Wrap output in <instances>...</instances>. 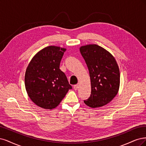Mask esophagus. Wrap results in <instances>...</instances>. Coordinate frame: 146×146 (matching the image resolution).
<instances>
[{"mask_svg":"<svg viewBox=\"0 0 146 146\" xmlns=\"http://www.w3.org/2000/svg\"><path fill=\"white\" fill-rule=\"evenodd\" d=\"M78 88H79V84H76V85H74V86H73V88L75 90H78Z\"/></svg>","mask_w":146,"mask_h":146,"instance_id":"esophagus-1","label":"esophagus"}]
</instances>
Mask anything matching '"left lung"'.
Segmentation results:
<instances>
[{
  "mask_svg": "<svg viewBox=\"0 0 146 146\" xmlns=\"http://www.w3.org/2000/svg\"><path fill=\"white\" fill-rule=\"evenodd\" d=\"M90 74L91 95L84 102L88 107L97 108L109 103L117 95L120 73L115 59L108 51L96 44L80 47Z\"/></svg>",
  "mask_w": 146,
  "mask_h": 146,
  "instance_id": "obj_1",
  "label": "left lung"
}]
</instances>
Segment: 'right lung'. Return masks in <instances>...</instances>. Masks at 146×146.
Instances as JSON below:
<instances>
[{"instance_id": "right-lung-1", "label": "right lung", "mask_w": 146, "mask_h": 146, "mask_svg": "<svg viewBox=\"0 0 146 146\" xmlns=\"http://www.w3.org/2000/svg\"><path fill=\"white\" fill-rule=\"evenodd\" d=\"M65 50L59 46H46L33 58L27 68L25 86L28 95L43 109H54L72 88L59 68Z\"/></svg>"}]
</instances>
